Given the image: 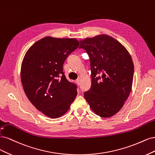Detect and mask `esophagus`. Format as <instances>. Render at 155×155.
Masks as SVG:
<instances>
[{
  "instance_id": "1",
  "label": "esophagus",
  "mask_w": 155,
  "mask_h": 155,
  "mask_svg": "<svg viewBox=\"0 0 155 155\" xmlns=\"http://www.w3.org/2000/svg\"><path fill=\"white\" fill-rule=\"evenodd\" d=\"M75 82H76L78 85H80V84H81V80H80V79H77V81H75Z\"/></svg>"
}]
</instances>
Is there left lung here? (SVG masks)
<instances>
[{
	"mask_svg": "<svg viewBox=\"0 0 155 155\" xmlns=\"http://www.w3.org/2000/svg\"><path fill=\"white\" fill-rule=\"evenodd\" d=\"M88 54L91 86L84 98L92 111L102 118L117 114L132 89L134 65L128 51L115 38L102 34L81 41Z\"/></svg>",
	"mask_w": 155,
	"mask_h": 155,
	"instance_id": "8db88e82",
	"label": "left lung"
}]
</instances>
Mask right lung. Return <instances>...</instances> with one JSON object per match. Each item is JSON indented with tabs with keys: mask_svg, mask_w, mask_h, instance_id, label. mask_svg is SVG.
Wrapping results in <instances>:
<instances>
[{
	"mask_svg": "<svg viewBox=\"0 0 155 155\" xmlns=\"http://www.w3.org/2000/svg\"><path fill=\"white\" fill-rule=\"evenodd\" d=\"M79 44L73 38L46 37L34 43L23 58L21 78L24 93L49 118L64 115L77 97V86L68 81L62 70L66 59Z\"/></svg>",
	"mask_w": 155,
	"mask_h": 155,
	"instance_id": "1",
	"label": "right lung"
}]
</instances>
